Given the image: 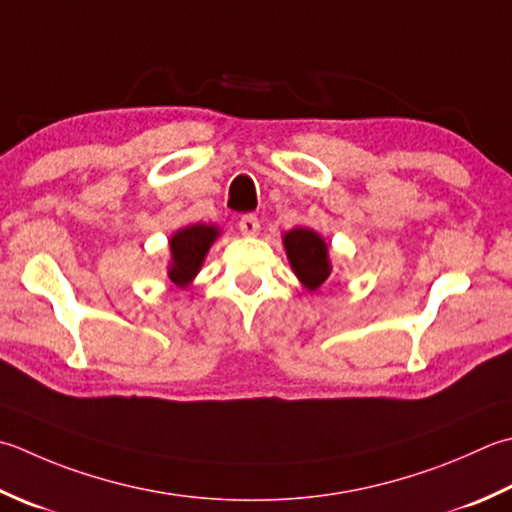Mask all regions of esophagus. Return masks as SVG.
<instances>
[{
	"mask_svg": "<svg viewBox=\"0 0 512 512\" xmlns=\"http://www.w3.org/2000/svg\"><path fill=\"white\" fill-rule=\"evenodd\" d=\"M237 226L244 235H257L259 233V219L255 215H244L242 219H239Z\"/></svg>",
	"mask_w": 512,
	"mask_h": 512,
	"instance_id": "34e87169",
	"label": "esophagus"
}]
</instances>
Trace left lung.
I'll use <instances>...</instances> for the list:
<instances>
[{"label":"left lung","mask_w":512,"mask_h":512,"mask_svg":"<svg viewBox=\"0 0 512 512\" xmlns=\"http://www.w3.org/2000/svg\"><path fill=\"white\" fill-rule=\"evenodd\" d=\"M284 246L290 259V266H293L295 275L302 279L304 286L315 290L322 286L328 275V248L324 239L319 237L315 230L308 228H293L284 237Z\"/></svg>","instance_id":"1"}]
</instances>
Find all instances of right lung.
<instances>
[{"label": "right lung", "mask_w": 512, "mask_h": 512, "mask_svg": "<svg viewBox=\"0 0 512 512\" xmlns=\"http://www.w3.org/2000/svg\"><path fill=\"white\" fill-rule=\"evenodd\" d=\"M217 228L197 224L179 230L177 235L170 239V255H173V262H170L168 277L173 279L177 286L188 284L190 279L197 275L199 266L204 262V255L208 253L210 244L215 242Z\"/></svg>", "instance_id": "add662e5"}]
</instances>
